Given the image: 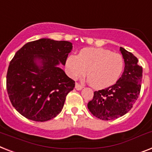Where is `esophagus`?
<instances>
[{"label":"esophagus","instance_id":"34e87169","mask_svg":"<svg viewBox=\"0 0 152 152\" xmlns=\"http://www.w3.org/2000/svg\"><path fill=\"white\" fill-rule=\"evenodd\" d=\"M75 88H76L77 91H81V90L83 89V86H81V85L79 84V83H76V87H75Z\"/></svg>","mask_w":152,"mask_h":152}]
</instances>
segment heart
I'll return each instance as SVG.
<instances>
[{
  "label": "heart",
  "instance_id": "b5f03b06",
  "mask_svg": "<svg viewBox=\"0 0 152 152\" xmlns=\"http://www.w3.org/2000/svg\"><path fill=\"white\" fill-rule=\"evenodd\" d=\"M69 76L80 79L87 73L88 81L96 89H104L115 83L123 69V57L101 48H85L78 55H70L65 61Z\"/></svg>",
  "mask_w": 152,
  "mask_h": 152
}]
</instances>
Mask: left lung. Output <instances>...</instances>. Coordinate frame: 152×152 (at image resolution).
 <instances>
[{"label": "left lung", "instance_id": "8db88e82", "mask_svg": "<svg viewBox=\"0 0 152 152\" xmlns=\"http://www.w3.org/2000/svg\"><path fill=\"white\" fill-rule=\"evenodd\" d=\"M124 59V71L115 84L94 92L87 108L91 114L102 120L118 119L132 108L140 94L142 67L138 59L123 48L119 49Z\"/></svg>", "mask_w": 152, "mask_h": 152}]
</instances>
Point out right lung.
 I'll return each instance as SVG.
<instances>
[{"mask_svg": "<svg viewBox=\"0 0 152 152\" xmlns=\"http://www.w3.org/2000/svg\"><path fill=\"white\" fill-rule=\"evenodd\" d=\"M72 49L69 41L43 38L15 53L7 72V91L17 112L37 122L50 120L61 112L75 81L59 65H65Z\"/></svg>", "mask_w": 152, "mask_h": 152, "instance_id": "right-lung-1", "label": "right lung"}]
</instances>
